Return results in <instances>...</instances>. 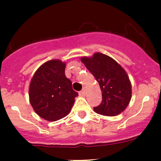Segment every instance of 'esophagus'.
I'll use <instances>...</instances> for the list:
<instances>
[{"label":"esophagus","instance_id":"esophagus-1","mask_svg":"<svg viewBox=\"0 0 161 161\" xmlns=\"http://www.w3.org/2000/svg\"><path fill=\"white\" fill-rule=\"evenodd\" d=\"M79 94H80L81 96H85L86 95V89L85 88L82 89V90L79 92Z\"/></svg>","mask_w":161,"mask_h":161}]
</instances>
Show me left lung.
Returning a JSON list of instances; mask_svg holds the SVG:
<instances>
[{"label":"left lung","instance_id":"left-lung-1","mask_svg":"<svg viewBox=\"0 0 161 161\" xmlns=\"http://www.w3.org/2000/svg\"><path fill=\"white\" fill-rule=\"evenodd\" d=\"M85 64L98 82L102 92V102L93 108L96 113L105 116H116L125 110L131 98V85L125 69L111 57L94 53L82 57Z\"/></svg>","mask_w":161,"mask_h":161}]
</instances>
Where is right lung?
<instances>
[{
	"label": "right lung",
	"mask_w": 161,
	"mask_h": 161,
	"mask_svg": "<svg viewBox=\"0 0 161 161\" xmlns=\"http://www.w3.org/2000/svg\"><path fill=\"white\" fill-rule=\"evenodd\" d=\"M65 62L50 60L34 73L30 84V102L34 111L43 119L55 121L70 113L78 92L64 74Z\"/></svg>",
	"instance_id": "right-lung-1"
}]
</instances>
